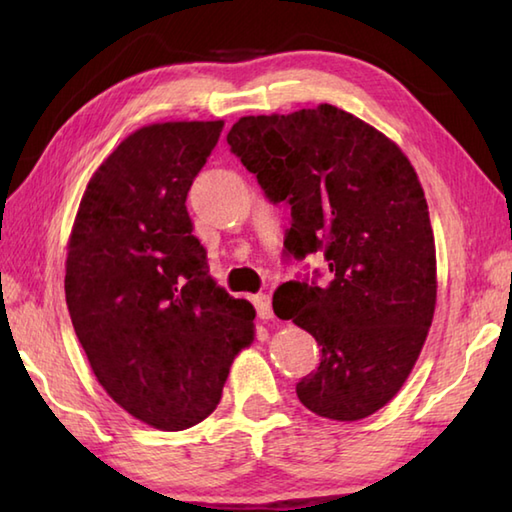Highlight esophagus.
<instances>
[{"mask_svg":"<svg viewBox=\"0 0 512 512\" xmlns=\"http://www.w3.org/2000/svg\"><path fill=\"white\" fill-rule=\"evenodd\" d=\"M253 303H255V308H257L259 319H264V321L273 319V303H270V297H268V295H257V297L253 299Z\"/></svg>","mask_w":512,"mask_h":512,"instance_id":"34e87169","label":"esophagus"}]
</instances>
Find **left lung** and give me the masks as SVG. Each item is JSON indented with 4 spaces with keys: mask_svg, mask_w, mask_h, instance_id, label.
Returning a JSON list of instances; mask_svg holds the SVG:
<instances>
[{
    "mask_svg": "<svg viewBox=\"0 0 512 512\" xmlns=\"http://www.w3.org/2000/svg\"><path fill=\"white\" fill-rule=\"evenodd\" d=\"M273 202H288L290 255L323 250L325 286L288 281L273 297L321 345L297 385L303 407L354 422L405 385L436 312V239L416 169L376 127L321 103L242 116L226 136Z\"/></svg>",
    "mask_w": 512,
    "mask_h": 512,
    "instance_id": "left-lung-1",
    "label": "left lung"
}]
</instances>
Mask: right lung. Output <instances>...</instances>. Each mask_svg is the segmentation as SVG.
I'll return each instance as SVG.
<instances>
[{"instance_id":"add662e5","label":"right lung","mask_w":512,"mask_h":512,"mask_svg":"<svg viewBox=\"0 0 512 512\" xmlns=\"http://www.w3.org/2000/svg\"><path fill=\"white\" fill-rule=\"evenodd\" d=\"M224 121L136 129L94 171L65 259V301L92 372L149 427L211 416L235 356L255 341V308L209 275L187 193Z\"/></svg>"}]
</instances>
